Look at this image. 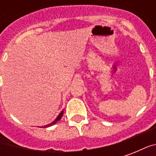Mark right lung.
<instances>
[{"instance_id": "obj_1", "label": "right lung", "mask_w": 156, "mask_h": 156, "mask_svg": "<svg viewBox=\"0 0 156 156\" xmlns=\"http://www.w3.org/2000/svg\"><path fill=\"white\" fill-rule=\"evenodd\" d=\"M62 115H63V110H62V111L61 113H60V114L58 115V117H57V118H56V119H55L54 121H52L51 123H50V124H48V125H45L44 128L50 127V126H51V125H53V124H56V123H57V122H58V120H60V119H61L62 117Z\"/></svg>"}]
</instances>
